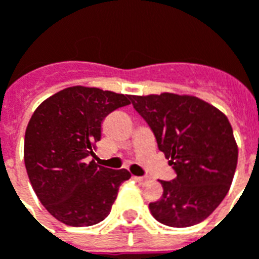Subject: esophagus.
<instances>
[{
	"instance_id": "1",
	"label": "esophagus",
	"mask_w": 259,
	"mask_h": 259,
	"mask_svg": "<svg viewBox=\"0 0 259 259\" xmlns=\"http://www.w3.org/2000/svg\"><path fill=\"white\" fill-rule=\"evenodd\" d=\"M133 179H135L136 182H139V183H144V182H147L146 176H133Z\"/></svg>"
}]
</instances>
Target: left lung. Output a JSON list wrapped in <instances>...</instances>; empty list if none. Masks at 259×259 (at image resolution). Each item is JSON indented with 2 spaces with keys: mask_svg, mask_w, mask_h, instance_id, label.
I'll list each match as a JSON object with an SVG mask.
<instances>
[{
  "mask_svg": "<svg viewBox=\"0 0 259 259\" xmlns=\"http://www.w3.org/2000/svg\"><path fill=\"white\" fill-rule=\"evenodd\" d=\"M129 98L176 174L174 180H161L163 193L150 204L152 217L172 228L202 222L228 194L237 166L228 118L197 97L163 93Z\"/></svg>",
  "mask_w": 259,
  "mask_h": 259,
  "instance_id": "1",
  "label": "left lung"
}]
</instances>
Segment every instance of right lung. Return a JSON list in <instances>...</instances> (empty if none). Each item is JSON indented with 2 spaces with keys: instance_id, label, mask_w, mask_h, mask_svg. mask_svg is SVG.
Instances as JSON below:
<instances>
[{
  "instance_id": "1",
  "label": "right lung",
  "mask_w": 259,
  "mask_h": 259,
  "mask_svg": "<svg viewBox=\"0 0 259 259\" xmlns=\"http://www.w3.org/2000/svg\"><path fill=\"white\" fill-rule=\"evenodd\" d=\"M129 96L74 85L41 102L25 135V165L33 190L54 218L69 226H91L109 215L126 169L104 168L87 157L101 140L109 113Z\"/></svg>"
}]
</instances>
